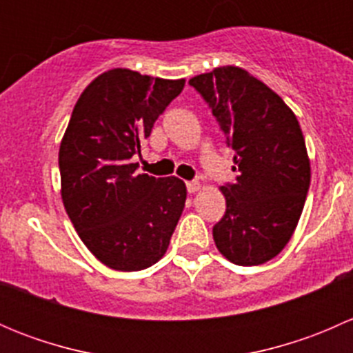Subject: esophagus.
I'll use <instances>...</instances> for the list:
<instances>
[{
	"label": "esophagus",
	"instance_id": "34e87169",
	"mask_svg": "<svg viewBox=\"0 0 353 353\" xmlns=\"http://www.w3.org/2000/svg\"><path fill=\"white\" fill-rule=\"evenodd\" d=\"M186 188H188V193H196L201 186H199L198 181H190V183H186Z\"/></svg>",
	"mask_w": 353,
	"mask_h": 353
}]
</instances>
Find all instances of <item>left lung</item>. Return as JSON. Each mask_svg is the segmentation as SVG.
Instances as JSON below:
<instances>
[{
	"mask_svg": "<svg viewBox=\"0 0 353 353\" xmlns=\"http://www.w3.org/2000/svg\"><path fill=\"white\" fill-rule=\"evenodd\" d=\"M236 152V183L222 186L227 210L213 227L234 265H263L294 234L311 183L304 134L280 95L243 68L220 66L190 80Z\"/></svg>",
	"mask_w": 353,
	"mask_h": 353,
	"instance_id": "8db88e82",
	"label": "left lung"
}]
</instances>
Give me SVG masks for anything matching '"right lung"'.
<instances>
[{"label":"right lung","mask_w":353,"mask_h":353,"mask_svg":"<svg viewBox=\"0 0 353 353\" xmlns=\"http://www.w3.org/2000/svg\"><path fill=\"white\" fill-rule=\"evenodd\" d=\"M183 88V78L114 68L81 92L71 112L59 147L63 205L88 251L117 272L155 265L184 210L183 181L137 174L131 162Z\"/></svg>","instance_id":"obj_1"}]
</instances>
